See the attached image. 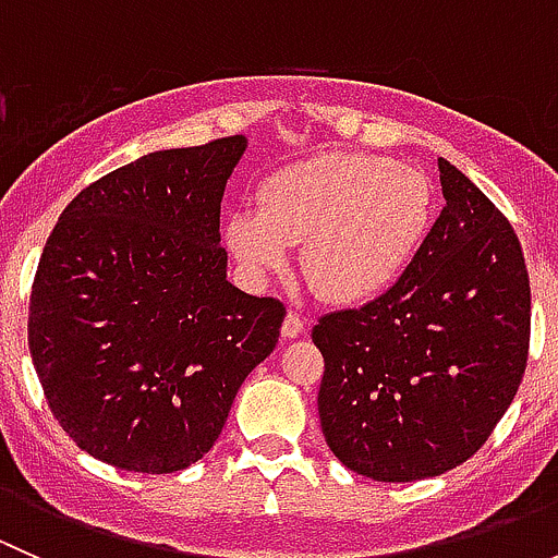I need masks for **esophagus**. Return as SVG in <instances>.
<instances>
[{"instance_id": "1", "label": "esophagus", "mask_w": 558, "mask_h": 558, "mask_svg": "<svg viewBox=\"0 0 558 558\" xmlns=\"http://www.w3.org/2000/svg\"><path fill=\"white\" fill-rule=\"evenodd\" d=\"M302 331H305V320H302L296 313L286 315L283 326H280V335H283L286 340H296V337H300Z\"/></svg>"}]
</instances>
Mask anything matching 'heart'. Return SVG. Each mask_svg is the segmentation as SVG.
<instances>
[{"label": "heart", "mask_w": 558, "mask_h": 558, "mask_svg": "<svg viewBox=\"0 0 558 558\" xmlns=\"http://www.w3.org/2000/svg\"><path fill=\"white\" fill-rule=\"evenodd\" d=\"M435 221V185L418 167L375 154H326L275 172L258 210L229 216L234 262L262 280L302 245V272L324 300L364 305L404 275Z\"/></svg>", "instance_id": "b5f03b06"}]
</instances>
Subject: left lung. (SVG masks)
I'll use <instances>...</instances> for the list:
<instances>
[{
    "label": "left lung",
    "instance_id": "8db88e82",
    "mask_svg": "<svg viewBox=\"0 0 558 558\" xmlns=\"http://www.w3.org/2000/svg\"><path fill=\"white\" fill-rule=\"evenodd\" d=\"M446 207L378 300L324 315L318 415L331 453L410 483L470 459L513 402L529 353V275L508 218L451 161Z\"/></svg>",
    "mask_w": 558,
    "mask_h": 558
}]
</instances>
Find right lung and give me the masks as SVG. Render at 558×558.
<instances>
[{
  "instance_id": "obj_1",
  "label": "right lung",
  "mask_w": 558,
  "mask_h": 558,
  "mask_svg": "<svg viewBox=\"0 0 558 558\" xmlns=\"http://www.w3.org/2000/svg\"><path fill=\"white\" fill-rule=\"evenodd\" d=\"M247 137L154 150L70 202L39 258L29 351L81 451L165 475L199 461L280 337L227 280L221 199Z\"/></svg>"
}]
</instances>
